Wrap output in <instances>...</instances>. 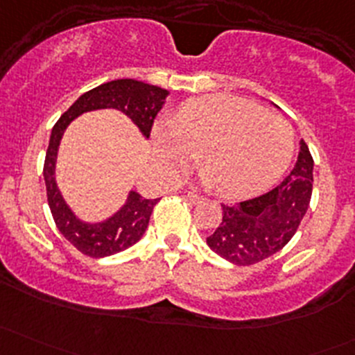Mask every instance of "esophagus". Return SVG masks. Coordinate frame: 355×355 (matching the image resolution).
I'll return each instance as SVG.
<instances>
[{"instance_id":"obj_1","label":"esophagus","mask_w":355,"mask_h":355,"mask_svg":"<svg viewBox=\"0 0 355 355\" xmlns=\"http://www.w3.org/2000/svg\"><path fill=\"white\" fill-rule=\"evenodd\" d=\"M185 198L191 200V202H199V200L202 199V198H200V196L194 194V192H187V194H185Z\"/></svg>"}]
</instances>
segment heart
<instances>
[{
  "mask_svg": "<svg viewBox=\"0 0 355 355\" xmlns=\"http://www.w3.org/2000/svg\"><path fill=\"white\" fill-rule=\"evenodd\" d=\"M161 170L180 177L202 153L206 180L227 198L259 194L275 184L295 149L292 125L237 96H204L153 130Z\"/></svg>",
  "mask_w": 355,
  "mask_h": 355,
  "instance_id": "obj_1",
  "label": "heart"
}]
</instances>
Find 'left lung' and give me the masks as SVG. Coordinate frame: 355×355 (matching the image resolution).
<instances>
[{"label": "left lung", "mask_w": 355, "mask_h": 355, "mask_svg": "<svg viewBox=\"0 0 355 355\" xmlns=\"http://www.w3.org/2000/svg\"><path fill=\"white\" fill-rule=\"evenodd\" d=\"M313 168L309 148L300 141L295 166L280 185L239 204H221L223 218L206 239L209 249L239 266L256 264L284 249L309 207Z\"/></svg>", "instance_id": "obj_1"}]
</instances>
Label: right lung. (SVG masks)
<instances>
[{
  "label": "right lung",
  "instance_id": "obj_1",
  "mask_svg": "<svg viewBox=\"0 0 355 355\" xmlns=\"http://www.w3.org/2000/svg\"><path fill=\"white\" fill-rule=\"evenodd\" d=\"M168 94L170 92L166 89L157 85L146 84L134 78H118L82 94L53 127L48 151H46L44 171H42L49 209L63 237L85 256L106 257L137 244L148 228L149 218L159 199H146L139 192L130 191L123 206L106 220L96 223L80 220L65 202L55 178L60 141L67 127L78 114L113 108L127 114L141 130V134L148 139L151 134L153 121L157 111L163 108Z\"/></svg>",
  "mask_w": 355,
  "mask_h": 355
}]
</instances>
